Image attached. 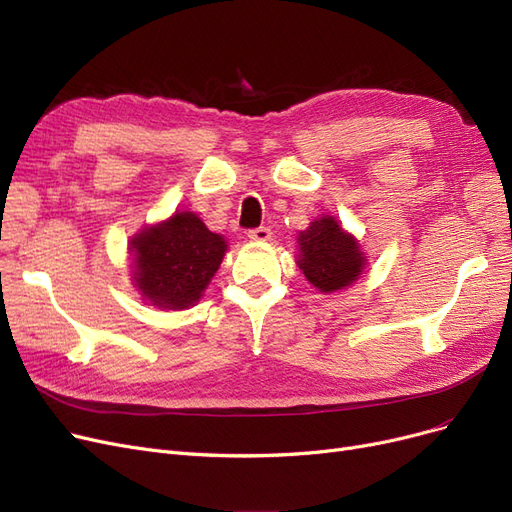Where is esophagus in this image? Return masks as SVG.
<instances>
[{"label":"esophagus","instance_id":"1","mask_svg":"<svg viewBox=\"0 0 512 512\" xmlns=\"http://www.w3.org/2000/svg\"><path fill=\"white\" fill-rule=\"evenodd\" d=\"M251 240H259V242H266L272 238V230L270 227H255V230L249 232Z\"/></svg>","mask_w":512,"mask_h":512}]
</instances>
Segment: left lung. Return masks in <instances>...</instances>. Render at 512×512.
Returning a JSON list of instances; mask_svg holds the SVG:
<instances>
[{
  "label": "left lung",
  "instance_id": "1",
  "mask_svg": "<svg viewBox=\"0 0 512 512\" xmlns=\"http://www.w3.org/2000/svg\"><path fill=\"white\" fill-rule=\"evenodd\" d=\"M297 242V266L320 293L350 287L367 266L361 244L331 215L314 219Z\"/></svg>",
  "mask_w": 512,
  "mask_h": 512
}]
</instances>
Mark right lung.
I'll return each instance as SVG.
<instances>
[{
	"label": "right lung",
	"mask_w": 512,
	"mask_h": 512,
	"mask_svg": "<svg viewBox=\"0 0 512 512\" xmlns=\"http://www.w3.org/2000/svg\"><path fill=\"white\" fill-rule=\"evenodd\" d=\"M227 242L192 211L145 227L130 240L132 280L151 306L185 310L219 270Z\"/></svg>",
	"instance_id": "add662e5"
}]
</instances>
